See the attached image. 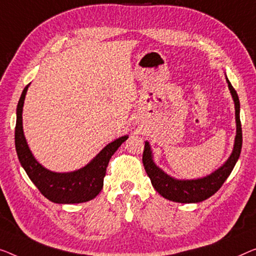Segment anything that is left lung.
<instances>
[{
    "mask_svg": "<svg viewBox=\"0 0 256 256\" xmlns=\"http://www.w3.org/2000/svg\"><path fill=\"white\" fill-rule=\"evenodd\" d=\"M228 90L234 101L236 109V123H237V134L234 139V146L230 158L224 164L214 171L212 174L204 178L188 179V180H179L166 174L164 171L160 169L152 161V154L150 142H144V150L142 154V163L144 170L150 178L152 185L163 198L180 204H196L214 196L226 178L230 176L231 171L237 163L240 152L242 146V123H240V104L239 98L236 90L232 87L231 82L226 78Z\"/></svg>",
    "mask_w": 256,
    "mask_h": 256,
    "instance_id": "obj_1",
    "label": "left lung"
}]
</instances>
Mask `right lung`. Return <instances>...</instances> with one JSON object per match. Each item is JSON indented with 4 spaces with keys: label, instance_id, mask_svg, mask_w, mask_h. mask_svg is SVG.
Returning a JSON list of instances; mask_svg holds the SVG:
<instances>
[{
    "label": "right lung",
    "instance_id": "obj_1",
    "mask_svg": "<svg viewBox=\"0 0 256 256\" xmlns=\"http://www.w3.org/2000/svg\"><path fill=\"white\" fill-rule=\"evenodd\" d=\"M28 85L22 90L17 106V122L14 128V144L22 166L41 194L55 204H82L94 199L104 188L106 166L118 147L128 138L120 136L102 150L88 164L72 172H54L46 169L34 158L22 132V106Z\"/></svg>",
    "mask_w": 256,
    "mask_h": 256
}]
</instances>
